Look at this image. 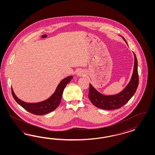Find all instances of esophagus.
I'll use <instances>...</instances> for the list:
<instances>
[{"label":"esophagus","instance_id":"esophagus-1","mask_svg":"<svg viewBox=\"0 0 155 155\" xmlns=\"http://www.w3.org/2000/svg\"><path fill=\"white\" fill-rule=\"evenodd\" d=\"M84 75H85V73H84V71H82V70H80L77 72V76L78 77H84Z\"/></svg>","mask_w":155,"mask_h":155}]
</instances>
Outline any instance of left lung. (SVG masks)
<instances>
[{
    "label": "left lung",
    "mask_w": 155,
    "mask_h": 155,
    "mask_svg": "<svg viewBox=\"0 0 155 155\" xmlns=\"http://www.w3.org/2000/svg\"><path fill=\"white\" fill-rule=\"evenodd\" d=\"M122 38L127 44L126 40ZM133 53L135 60L133 73L130 82L122 91L117 94L107 95L99 92L92 84H90L89 98L95 107L107 110L120 108L126 104L135 93L139 84V75L137 58L135 54Z\"/></svg>",
    "instance_id": "8db88e82"
}]
</instances>
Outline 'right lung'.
I'll return each instance as SVG.
<instances>
[{"instance_id": "obj_1", "label": "right lung", "mask_w": 155, "mask_h": 155, "mask_svg": "<svg viewBox=\"0 0 155 155\" xmlns=\"http://www.w3.org/2000/svg\"><path fill=\"white\" fill-rule=\"evenodd\" d=\"M73 78V76L70 75L63 79L58 84L54 93L49 98L40 102L27 103L24 102L17 97L12 87H11L12 95L16 102L28 112L37 115H43L54 111L59 106L61 102L64 90L67 84Z\"/></svg>"}]
</instances>
